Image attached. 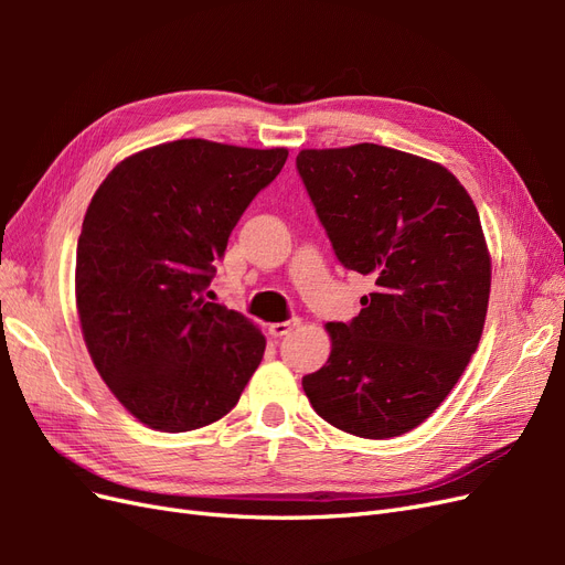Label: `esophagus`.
<instances>
[{
  "mask_svg": "<svg viewBox=\"0 0 565 565\" xmlns=\"http://www.w3.org/2000/svg\"><path fill=\"white\" fill-rule=\"evenodd\" d=\"M297 328V320H287V322H273L268 324V332L273 337H287L289 332H292Z\"/></svg>",
  "mask_w": 565,
  "mask_h": 565,
  "instance_id": "1",
  "label": "esophagus"
}]
</instances>
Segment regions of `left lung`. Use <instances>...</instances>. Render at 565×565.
<instances>
[{
    "label": "left lung",
    "instance_id": "8db88e82",
    "mask_svg": "<svg viewBox=\"0 0 565 565\" xmlns=\"http://www.w3.org/2000/svg\"><path fill=\"white\" fill-rule=\"evenodd\" d=\"M299 177L341 266L374 292L301 386L361 438L413 431L446 401L483 334L490 254L469 193L446 167L377 143L301 150Z\"/></svg>",
    "mask_w": 565,
    "mask_h": 565
}]
</instances>
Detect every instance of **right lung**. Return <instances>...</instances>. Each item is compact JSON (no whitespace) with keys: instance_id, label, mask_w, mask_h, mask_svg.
<instances>
[{"instance_id":"obj_1","label":"right lung","mask_w":565,"mask_h":565,"mask_svg":"<svg viewBox=\"0 0 565 565\" xmlns=\"http://www.w3.org/2000/svg\"><path fill=\"white\" fill-rule=\"evenodd\" d=\"M285 160L287 148L181 139L129 156L94 193L75 266L84 344L115 398L150 429L221 419L259 367L262 330L204 289Z\"/></svg>"}]
</instances>
